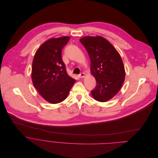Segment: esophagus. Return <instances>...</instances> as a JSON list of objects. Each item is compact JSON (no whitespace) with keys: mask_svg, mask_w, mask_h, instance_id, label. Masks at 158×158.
<instances>
[{"mask_svg":"<svg viewBox=\"0 0 158 158\" xmlns=\"http://www.w3.org/2000/svg\"><path fill=\"white\" fill-rule=\"evenodd\" d=\"M78 76L79 78H83V77H85V74L84 73H80V75H78Z\"/></svg>","mask_w":158,"mask_h":158,"instance_id":"obj_1","label":"esophagus"}]
</instances>
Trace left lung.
Returning a JSON list of instances; mask_svg holds the SVG:
<instances>
[{"mask_svg":"<svg viewBox=\"0 0 158 158\" xmlns=\"http://www.w3.org/2000/svg\"><path fill=\"white\" fill-rule=\"evenodd\" d=\"M91 61V73L97 85L91 91L97 101L105 102L118 93L124 81L122 59L114 47L102 37H85L80 40Z\"/></svg>","mask_w":158,"mask_h":158,"instance_id":"1","label":"left lung"}]
</instances>
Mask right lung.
<instances>
[{
	"label": "right lung",
	"instance_id": "right-lung-1",
	"mask_svg": "<svg viewBox=\"0 0 158 158\" xmlns=\"http://www.w3.org/2000/svg\"><path fill=\"white\" fill-rule=\"evenodd\" d=\"M69 40V37L49 39L39 47L34 58V86L46 101L53 104L65 100L75 82L68 75L61 57V50Z\"/></svg>",
	"mask_w": 158,
	"mask_h": 158
}]
</instances>
